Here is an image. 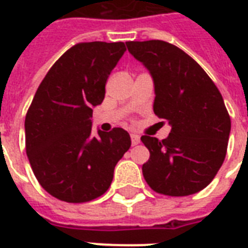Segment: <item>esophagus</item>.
Masks as SVG:
<instances>
[{
	"mask_svg": "<svg viewBox=\"0 0 248 248\" xmlns=\"http://www.w3.org/2000/svg\"><path fill=\"white\" fill-rule=\"evenodd\" d=\"M131 143H132V145H138V144L140 143V136L138 135V134H134V132H132V134H131Z\"/></svg>",
	"mask_w": 248,
	"mask_h": 248,
	"instance_id": "1",
	"label": "esophagus"
}]
</instances>
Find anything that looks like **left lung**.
Instances as JSON below:
<instances>
[{"label": "left lung", "mask_w": 248, "mask_h": 248, "mask_svg": "<svg viewBox=\"0 0 248 248\" xmlns=\"http://www.w3.org/2000/svg\"><path fill=\"white\" fill-rule=\"evenodd\" d=\"M128 52L151 73L153 110L171 126L163 140L144 135L151 152L143 175L155 192L190 196L215 177L227 155L231 117L207 73L176 46L165 41H130Z\"/></svg>", "instance_id": "8db88e82"}]
</instances>
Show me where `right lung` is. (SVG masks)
Returning <instances> with one entry per match:
<instances>
[{
	"mask_svg": "<svg viewBox=\"0 0 248 248\" xmlns=\"http://www.w3.org/2000/svg\"><path fill=\"white\" fill-rule=\"evenodd\" d=\"M124 42H83L65 51L38 86L25 116V149L41 186L58 200L82 203L104 194L117 162L131 147L124 128L97 130L93 108L101 104Z\"/></svg>",
	"mask_w": 248,
	"mask_h": 248,
	"instance_id": "1",
	"label": "right lung"
}]
</instances>
